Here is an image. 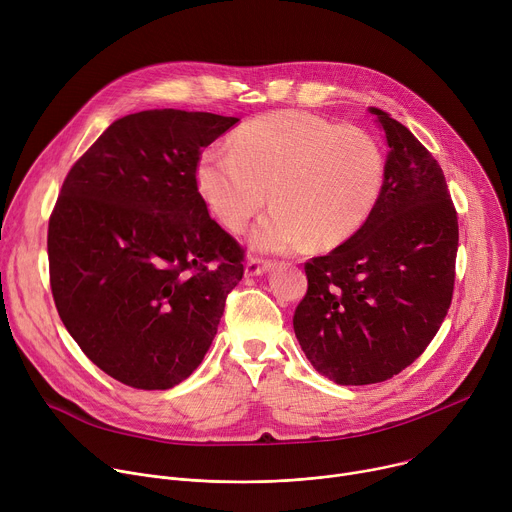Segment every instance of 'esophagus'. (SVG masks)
I'll use <instances>...</instances> for the list:
<instances>
[{"label":"esophagus","instance_id":"34e87169","mask_svg":"<svg viewBox=\"0 0 512 512\" xmlns=\"http://www.w3.org/2000/svg\"><path fill=\"white\" fill-rule=\"evenodd\" d=\"M271 269V261L267 259H259V257H249L245 263V275L253 277V275H261L265 271Z\"/></svg>","mask_w":512,"mask_h":512}]
</instances>
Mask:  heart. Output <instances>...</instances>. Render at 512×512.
<instances>
[{"mask_svg":"<svg viewBox=\"0 0 512 512\" xmlns=\"http://www.w3.org/2000/svg\"><path fill=\"white\" fill-rule=\"evenodd\" d=\"M196 188L228 230H241L269 200L251 245L288 253L312 241L335 247L365 224L386 177L380 143L357 126L286 110L259 116L230 138V153L206 149Z\"/></svg>","mask_w":512,"mask_h":512,"instance_id":"b5f03b06","label":"heart"}]
</instances>
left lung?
Here are the masks:
<instances>
[{"label":"left lung","mask_w":512,"mask_h":512,"mask_svg":"<svg viewBox=\"0 0 512 512\" xmlns=\"http://www.w3.org/2000/svg\"><path fill=\"white\" fill-rule=\"evenodd\" d=\"M388 159L376 208L351 239L304 269L296 339L318 374L341 386L394 378L437 335L455 282L457 212L445 175L416 136L369 108Z\"/></svg>","instance_id":"left-lung-1"}]
</instances>
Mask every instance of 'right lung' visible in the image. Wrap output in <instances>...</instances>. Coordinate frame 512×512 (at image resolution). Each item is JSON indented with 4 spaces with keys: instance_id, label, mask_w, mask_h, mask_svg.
<instances>
[{
    "instance_id": "add662e5",
    "label": "right lung",
    "mask_w": 512,
    "mask_h": 512,
    "mask_svg": "<svg viewBox=\"0 0 512 512\" xmlns=\"http://www.w3.org/2000/svg\"><path fill=\"white\" fill-rule=\"evenodd\" d=\"M239 118L145 110L112 122L67 173L49 220L51 290L81 351L130 388L192 376L243 247L196 188L202 149Z\"/></svg>"
}]
</instances>
